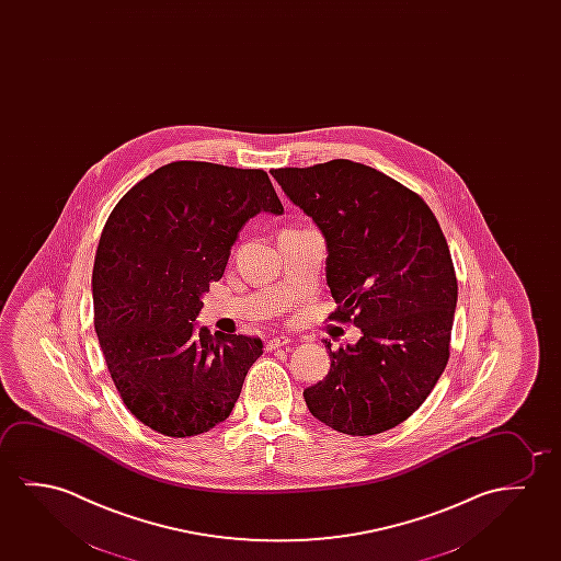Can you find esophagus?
Listing matches in <instances>:
<instances>
[{"instance_id":"esophagus-1","label":"esophagus","mask_w":561,"mask_h":561,"mask_svg":"<svg viewBox=\"0 0 561 561\" xmlns=\"http://www.w3.org/2000/svg\"><path fill=\"white\" fill-rule=\"evenodd\" d=\"M289 337H285V335H279V337H272L270 340L268 345H266V350L268 351H276L279 350V347H284V345H289Z\"/></svg>"}]
</instances>
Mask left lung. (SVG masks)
Returning a JSON list of instances; mask_svg holds the SVG:
<instances>
[{"label": "left lung", "instance_id": "1", "mask_svg": "<svg viewBox=\"0 0 561 561\" xmlns=\"http://www.w3.org/2000/svg\"><path fill=\"white\" fill-rule=\"evenodd\" d=\"M325 239L330 320L360 328L332 350L330 373L302 391L333 431L373 436L407 421L449 358L457 277L428 204L365 163L332 160L270 171Z\"/></svg>", "mask_w": 561, "mask_h": 561}]
</instances>
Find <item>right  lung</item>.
Returning a JSON list of instances; mask_svg holds the SVG:
<instances>
[{
  "instance_id": "obj_1",
  "label": "right lung",
  "mask_w": 561,
  "mask_h": 561,
  "mask_svg": "<svg viewBox=\"0 0 561 561\" xmlns=\"http://www.w3.org/2000/svg\"><path fill=\"white\" fill-rule=\"evenodd\" d=\"M259 211L284 214L262 170L171 162L115 204L98 243V342L123 403L171 438L211 431L233 411L259 337L195 332L203 295Z\"/></svg>"
}]
</instances>
